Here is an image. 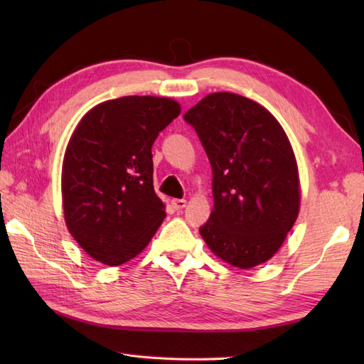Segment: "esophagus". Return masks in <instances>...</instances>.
Masks as SVG:
<instances>
[{"label":"esophagus","instance_id":"obj_1","mask_svg":"<svg viewBox=\"0 0 364 364\" xmlns=\"http://www.w3.org/2000/svg\"><path fill=\"white\" fill-rule=\"evenodd\" d=\"M186 200L184 198H173L172 200V206L175 208L176 211H180V210H183V208H186Z\"/></svg>","mask_w":364,"mask_h":364}]
</instances>
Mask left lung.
<instances>
[{
	"label": "left lung",
	"mask_w": 364,
	"mask_h": 364,
	"mask_svg": "<svg viewBox=\"0 0 364 364\" xmlns=\"http://www.w3.org/2000/svg\"><path fill=\"white\" fill-rule=\"evenodd\" d=\"M184 120L196 128L213 167L214 208L200 228L203 241L239 269L269 261L300 210L296 154L280 122L231 92L206 95Z\"/></svg>",
	"instance_id": "1"
}]
</instances>
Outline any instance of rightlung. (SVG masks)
<instances>
[{"instance_id": "right-lung-1", "label": "right lung", "mask_w": 364, "mask_h": 364, "mask_svg": "<svg viewBox=\"0 0 364 364\" xmlns=\"http://www.w3.org/2000/svg\"><path fill=\"white\" fill-rule=\"evenodd\" d=\"M181 112L172 98L129 95L82 115L60 175L67 230L90 258L120 266L141 253L166 218L153 188L151 146Z\"/></svg>"}]
</instances>
